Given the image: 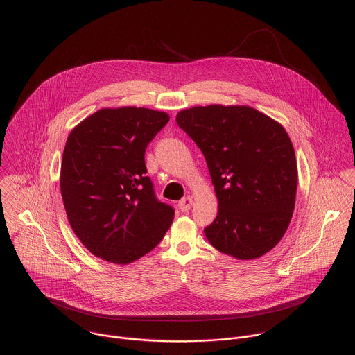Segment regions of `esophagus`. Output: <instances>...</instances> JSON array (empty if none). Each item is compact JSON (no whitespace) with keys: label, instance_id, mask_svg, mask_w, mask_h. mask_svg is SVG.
<instances>
[{"label":"esophagus","instance_id":"esophagus-1","mask_svg":"<svg viewBox=\"0 0 355 355\" xmlns=\"http://www.w3.org/2000/svg\"><path fill=\"white\" fill-rule=\"evenodd\" d=\"M191 206H193V198H191V197H184V198L179 202V209H180L182 211L190 210Z\"/></svg>","mask_w":355,"mask_h":355}]
</instances>
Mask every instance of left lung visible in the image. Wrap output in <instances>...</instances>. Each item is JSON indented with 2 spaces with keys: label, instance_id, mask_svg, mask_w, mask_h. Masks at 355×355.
I'll return each mask as SVG.
<instances>
[{
  "label": "left lung",
  "instance_id": "obj_1",
  "mask_svg": "<svg viewBox=\"0 0 355 355\" xmlns=\"http://www.w3.org/2000/svg\"><path fill=\"white\" fill-rule=\"evenodd\" d=\"M179 127L205 155L218 210L206 227L210 245L238 259L270 252L293 217L298 166L284 127L246 105L183 109Z\"/></svg>",
  "mask_w": 355,
  "mask_h": 355
}]
</instances>
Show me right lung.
I'll use <instances>...</instances> for the list:
<instances>
[{"instance_id":"1","label":"right lung","mask_w":355,"mask_h":355,"mask_svg":"<svg viewBox=\"0 0 355 355\" xmlns=\"http://www.w3.org/2000/svg\"><path fill=\"white\" fill-rule=\"evenodd\" d=\"M169 114L149 107H103L68 135L60 190L69 225L103 261L127 265L161 242L175 210L158 202L145 150Z\"/></svg>"}]
</instances>
